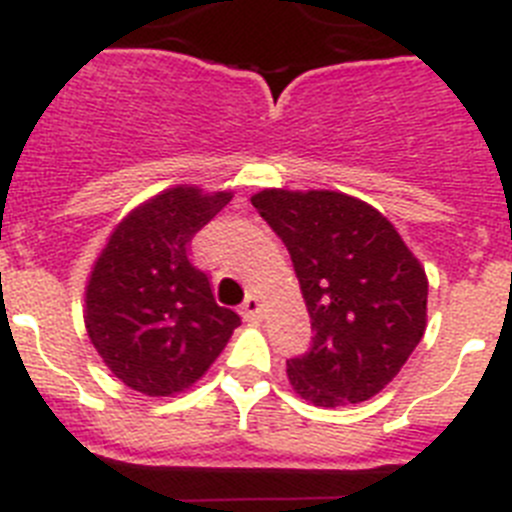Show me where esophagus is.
I'll return each instance as SVG.
<instances>
[{
    "label": "esophagus",
    "instance_id": "esophagus-1",
    "mask_svg": "<svg viewBox=\"0 0 512 512\" xmlns=\"http://www.w3.org/2000/svg\"><path fill=\"white\" fill-rule=\"evenodd\" d=\"M241 315L246 320H259L261 318V300L256 295H248L241 305Z\"/></svg>",
    "mask_w": 512,
    "mask_h": 512
}]
</instances>
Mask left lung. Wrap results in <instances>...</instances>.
Here are the masks:
<instances>
[{
	"mask_svg": "<svg viewBox=\"0 0 512 512\" xmlns=\"http://www.w3.org/2000/svg\"><path fill=\"white\" fill-rule=\"evenodd\" d=\"M251 202L292 256L315 330L287 361L295 392L320 408L374 397L425 333L420 261L382 212L343 192L264 189Z\"/></svg>",
	"mask_w": 512,
	"mask_h": 512,
	"instance_id": "obj_1",
	"label": "left lung"
}]
</instances>
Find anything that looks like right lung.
<instances>
[{"instance_id": "obj_1", "label": "right lung", "mask_w": 512, "mask_h": 512, "mask_svg": "<svg viewBox=\"0 0 512 512\" xmlns=\"http://www.w3.org/2000/svg\"><path fill=\"white\" fill-rule=\"evenodd\" d=\"M230 192L174 187L135 207L99 253L87 284V333L130 390L169 397L192 387L220 356L241 318L212 297L189 243Z\"/></svg>"}]
</instances>
